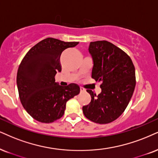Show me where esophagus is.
<instances>
[{
	"label": "esophagus",
	"instance_id": "obj_1",
	"mask_svg": "<svg viewBox=\"0 0 158 158\" xmlns=\"http://www.w3.org/2000/svg\"><path fill=\"white\" fill-rule=\"evenodd\" d=\"M80 90H81V93L85 92V89L84 88H83V87H81V88H80Z\"/></svg>",
	"mask_w": 158,
	"mask_h": 158
}]
</instances>
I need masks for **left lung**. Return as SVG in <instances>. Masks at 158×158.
<instances>
[{
  "mask_svg": "<svg viewBox=\"0 0 158 158\" xmlns=\"http://www.w3.org/2000/svg\"><path fill=\"white\" fill-rule=\"evenodd\" d=\"M91 77L101 82L100 94L87 89L91 100L83 107V114L91 122L108 124L119 117L129 104L135 86V72L131 58L108 41L91 42Z\"/></svg>",
  "mask_w": 158,
  "mask_h": 158,
  "instance_id": "left-lung-1",
  "label": "left lung"
}]
</instances>
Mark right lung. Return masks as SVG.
<instances>
[{
  "label": "right lung",
  "mask_w": 158,
  "mask_h": 158,
  "mask_svg": "<svg viewBox=\"0 0 158 158\" xmlns=\"http://www.w3.org/2000/svg\"><path fill=\"white\" fill-rule=\"evenodd\" d=\"M78 43L44 39L29 50L19 64L17 74L19 100L38 122L51 123L61 118L67 101L80 93L75 83L61 86L55 82L56 74L61 71V52Z\"/></svg>",
  "instance_id": "obj_1"
}]
</instances>
